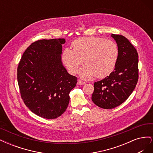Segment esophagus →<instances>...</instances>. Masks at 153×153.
Listing matches in <instances>:
<instances>
[{
  "instance_id": "1",
  "label": "esophagus",
  "mask_w": 153,
  "mask_h": 153,
  "mask_svg": "<svg viewBox=\"0 0 153 153\" xmlns=\"http://www.w3.org/2000/svg\"><path fill=\"white\" fill-rule=\"evenodd\" d=\"M77 84H78V85H85V82H83V81H82V80H78V82H77Z\"/></svg>"
}]
</instances>
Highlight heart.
Segmentation results:
<instances>
[{
	"instance_id": "heart-1",
	"label": "heart",
	"mask_w": 153,
	"mask_h": 153,
	"mask_svg": "<svg viewBox=\"0 0 153 153\" xmlns=\"http://www.w3.org/2000/svg\"><path fill=\"white\" fill-rule=\"evenodd\" d=\"M73 48H64L62 60L68 70L75 74L84 60L86 64L80 71V76L88 80L108 76L116 65L119 49L112 40L98 37H83L73 41Z\"/></svg>"
}]
</instances>
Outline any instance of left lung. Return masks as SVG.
<instances>
[{
	"label": "left lung",
	"mask_w": 153,
	"mask_h": 153,
	"mask_svg": "<svg viewBox=\"0 0 153 153\" xmlns=\"http://www.w3.org/2000/svg\"><path fill=\"white\" fill-rule=\"evenodd\" d=\"M116 41L119 56L109 76L94 84L92 101L99 107L114 108L124 102L135 89L138 79L137 51L124 36L112 34Z\"/></svg>",
	"instance_id": "1"
}]
</instances>
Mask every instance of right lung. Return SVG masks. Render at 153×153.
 <instances>
[{"label":"right lung","mask_w":153,"mask_h":153,"mask_svg":"<svg viewBox=\"0 0 153 153\" xmlns=\"http://www.w3.org/2000/svg\"><path fill=\"white\" fill-rule=\"evenodd\" d=\"M64 38L41 39L23 53L17 69L22 99L34 114L53 119L65 112L69 92L77 78L67 72L61 61Z\"/></svg>","instance_id":"1"}]
</instances>
